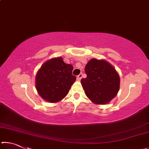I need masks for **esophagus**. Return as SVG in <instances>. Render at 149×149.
<instances>
[{
    "instance_id": "34e87169",
    "label": "esophagus",
    "mask_w": 149,
    "mask_h": 149,
    "mask_svg": "<svg viewBox=\"0 0 149 149\" xmlns=\"http://www.w3.org/2000/svg\"><path fill=\"white\" fill-rule=\"evenodd\" d=\"M82 76H83V74H79L77 76V80H79V81H80L81 80V79L82 78Z\"/></svg>"
}]
</instances>
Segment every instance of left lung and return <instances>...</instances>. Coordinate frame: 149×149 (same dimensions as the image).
Returning <instances> with one entry per match:
<instances>
[{
	"instance_id": "left-lung-1",
	"label": "left lung",
	"mask_w": 149,
	"mask_h": 149,
	"mask_svg": "<svg viewBox=\"0 0 149 149\" xmlns=\"http://www.w3.org/2000/svg\"><path fill=\"white\" fill-rule=\"evenodd\" d=\"M86 78L81 80L85 95L95 104H105L116 97L120 88V76L105 60L91 59L85 68Z\"/></svg>"
}]
</instances>
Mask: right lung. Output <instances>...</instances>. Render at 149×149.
I'll return each mask as SVG.
<instances>
[{
  "label": "right lung",
  "mask_w": 149,
  "mask_h": 149,
  "mask_svg": "<svg viewBox=\"0 0 149 149\" xmlns=\"http://www.w3.org/2000/svg\"><path fill=\"white\" fill-rule=\"evenodd\" d=\"M73 69L62 57L45 62L36 75L35 86L39 95L50 102H58L64 98L76 79L72 75Z\"/></svg>",
  "instance_id": "obj_1"
}]
</instances>
